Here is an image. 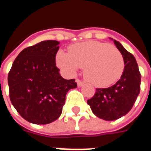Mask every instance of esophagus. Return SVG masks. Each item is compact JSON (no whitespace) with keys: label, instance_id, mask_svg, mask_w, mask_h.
Returning a JSON list of instances; mask_svg holds the SVG:
<instances>
[{"label":"esophagus","instance_id":"obj_1","mask_svg":"<svg viewBox=\"0 0 151 151\" xmlns=\"http://www.w3.org/2000/svg\"><path fill=\"white\" fill-rule=\"evenodd\" d=\"M76 82H77V84H78V87L82 86L84 84V82H82V81H81V80H79V79H77Z\"/></svg>","mask_w":151,"mask_h":151}]
</instances>
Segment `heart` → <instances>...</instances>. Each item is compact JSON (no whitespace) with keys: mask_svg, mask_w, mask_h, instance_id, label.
Here are the masks:
<instances>
[{"mask_svg":"<svg viewBox=\"0 0 151 151\" xmlns=\"http://www.w3.org/2000/svg\"><path fill=\"white\" fill-rule=\"evenodd\" d=\"M69 53L59 51L56 63L64 72L74 75L85 67L86 79L96 86H108L119 80L124 68L122 54L107 43L90 41L69 47Z\"/></svg>","mask_w":151,"mask_h":151,"instance_id":"obj_1","label":"heart"}]
</instances>
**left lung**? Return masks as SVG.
Returning a JSON list of instances; mask_svg holds the SVG:
<instances>
[{
	"instance_id": "8db88e82",
	"label": "left lung",
	"mask_w": 151,
	"mask_h": 151,
	"mask_svg": "<svg viewBox=\"0 0 151 151\" xmlns=\"http://www.w3.org/2000/svg\"><path fill=\"white\" fill-rule=\"evenodd\" d=\"M114 43L124 61L123 73L118 82L108 88H97L87 100L93 113L105 120H115L125 116L132 109L140 93L141 73L135 57L118 41Z\"/></svg>"
}]
</instances>
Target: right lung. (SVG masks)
Instances as JSON below:
<instances>
[{
	"label": "right lung",
	"mask_w": 151,
	"mask_h": 151,
	"mask_svg": "<svg viewBox=\"0 0 151 151\" xmlns=\"http://www.w3.org/2000/svg\"><path fill=\"white\" fill-rule=\"evenodd\" d=\"M58 44L56 40H46L28 47L9 70L10 101L28 122L46 124L58 119L67 92L77 87L75 79H64L56 67Z\"/></svg>",
	"instance_id": "right-lung-1"
}]
</instances>
